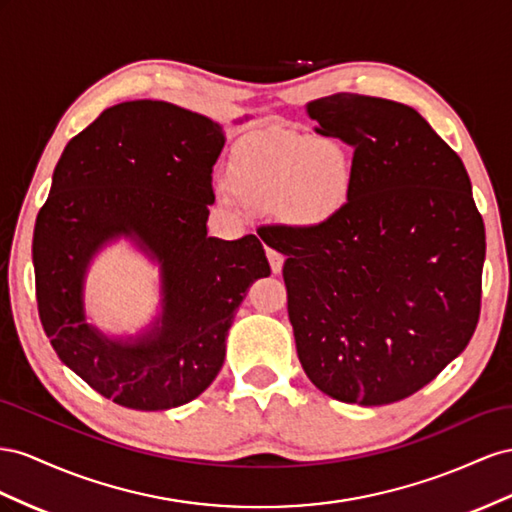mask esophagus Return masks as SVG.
Returning <instances> with one entry per match:
<instances>
[{
  "mask_svg": "<svg viewBox=\"0 0 512 512\" xmlns=\"http://www.w3.org/2000/svg\"><path fill=\"white\" fill-rule=\"evenodd\" d=\"M268 261H270V268L274 274H279L283 270L285 257L279 251H274V248H268Z\"/></svg>",
  "mask_w": 512,
  "mask_h": 512,
  "instance_id": "obj_1",
  "label": "esophagus"
}]
</instances>
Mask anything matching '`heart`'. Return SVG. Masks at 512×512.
Returning a JSON list of instances; mask_svg holds the SVG:
<instances>
[{"label":"heart","mask_w":512,"mask_h":512,"mask_svg":"<svg viewBox=\"0 0 512 512\" xmlns=\"http://www.w3.org/2000/svg\"><path fill=\"white\" fill-rule=\"evenodd\" d=\"M352 188V163L337 143L289 130H259L240 141L229 182L216 193L227 206L236 197L253 208H279L300 221H324L337 212Z\"/></svg>","instance_id":"1"}]
</instances>
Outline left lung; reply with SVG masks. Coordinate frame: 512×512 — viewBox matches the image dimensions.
<instances>
[{"mask_svg":"<svg viewBox=\"0 0 512 512\" xmlns=\"http://www.w3.org/2000/svg\"><path fill=\"white\" fill-rule=\"evenodd\" d=\"M315 130L354 145L347 201L324 223L268 227L306 377L328 397L388 405L437 377L480 315L485 225L470 175L412 107L332 94Z\"/></svg>","mask_w":512,"mask_h":512,"instance_id":"left-lung-1","label":"left lung"}]
</instances>
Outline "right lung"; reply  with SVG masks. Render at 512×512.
<instances>
[{"instance_id": "add662e5", "label": "right lung", "mask_w": 512, "mask_h": 512, "mask_svg": "<svg viewBox=\"0 0 512 512\" xmlns=\"http://www.w3.org/2000/svg\"><path fill=\"white\" fill-rule=\"evenodd\" d=\"M223 126L163 100L102 111L57 160L34 227L36 300L55 354L102 397L141 412L197 399L225 362L248 287L270 274L257 236H208ZM130 239L159 266L161 304L137 335L89 324L84 281L102 247Z\"/></svg>"}]
</instances>
